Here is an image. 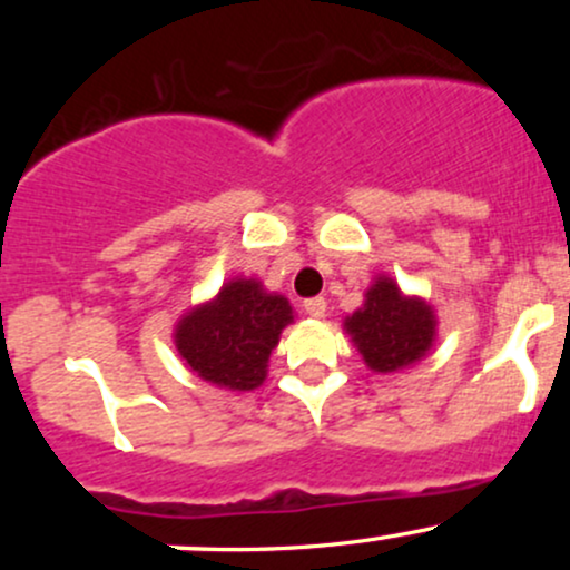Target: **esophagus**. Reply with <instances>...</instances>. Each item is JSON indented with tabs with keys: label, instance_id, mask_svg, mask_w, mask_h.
Listing matches in <instances>:
<instances>
[{
	"label": "esophagus",
	"instance_id": "1",
	"mask_svg": "<svg viewBox=\"0 0 570 570\" xmlns=\"http://www.w3.org/2000/svg\"><path fill=\"white\" fill-rule=\"evenodd\" d=\"M303 307L311 318H322L326 311V299L324 297H307V299H303Z\"/></svg>",
	"mask_w": 570,
	"mask_h": 570
}]
</instances>
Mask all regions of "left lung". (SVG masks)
Listing matches in <instances>:
<instances>
[{
  "instance_id": "8db88e82",
  "label": "left lung",
  "mask_w": 570,
  "mask_h": 570,
  "mask_svg": "<svg viewBox=\"0 0 570 570\" xmlns=\"http://www.w3.org/2000/svg\"><path fill=\"white\" fill-rule=\"evenodd\" d=\"M434 326L431 307L415 297H404L391 278H377L364 307L345 318V330L375 372H396L426 356Z\"/></svg>"
}]
</instances>
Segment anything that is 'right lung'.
Wrapping results in <instances>:
<instances>
[{"mask_svg": "<svg viewBox=\"0 0 570 570\" xmlns=\"http://www.w3.org/2000/svg\"><path fill=\"white\" fill-rule=\"evenodd\" d=\"M292 322V305L257 281H230L214 303L195 307L176 326V348L208 383L252 391L265 381L267 358Z\"/></svg>", "mask_w": 570, "mask_h": 570, "instance_id": "obj_1", "label": "right lung"}]
</instances>
